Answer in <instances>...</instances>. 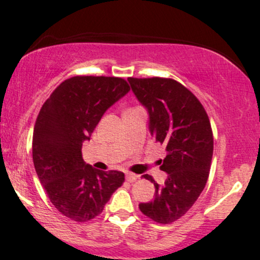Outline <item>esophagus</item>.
Here are the masks:
<instances>
[{
  "mask_svg": "<svg viewBox=\"0 0 260 260\" xmlns=\"http://www.w3.org/2000/svg\"><path fill=\"white\" fill-rule=\"evenodd\" d=\"M138 177L139 176L133 174V172H126V180L128 182H134L136 180H138Z\"/></svg>",
  "mask_w": 260,
  "mask_h": 260,
  "instance_id": "obj_1",
  "label": "esophagus"
}]
</instances>
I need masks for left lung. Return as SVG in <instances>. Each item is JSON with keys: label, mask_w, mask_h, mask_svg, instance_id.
<instances>
[{"label": "left lung", "mask_w": 260, "mask_h": 260, "mask_svg": "<svg viewBox=\"0 0 260 260\" xmlns=\"http://www.w3.org/2000/svg\"><path fill=\"white\" fill-rule=\"evenodd\" d=\"M137 99L149 112V131L166 147L160 169L168 174L155 186V198L140 203L145 216L159 223H171L192 208L207 184L214 150L210 121L192 91L170 78H128Z\"/></svg>", "instance_id": "8db88e82"}]
</instances>
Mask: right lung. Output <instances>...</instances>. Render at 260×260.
<instances>
[{"label":"right lung","instance_id":"obj_1","mask_svg":"<svg viewBox=\"0 0 260 260\" xmlns=\"http://www.w3.org/2000/svg\"><path fill=\"white\" fill-rule=\"evenodd\" d=\"M129 90L117 77H72L53 90L39 112L32 134L35 171L55 208L74 221L99 215L124 182L123 172L85 164L82 145L106 110Z\"/></svg>","mask_w":260,"mask_h":260}]
</instances>
